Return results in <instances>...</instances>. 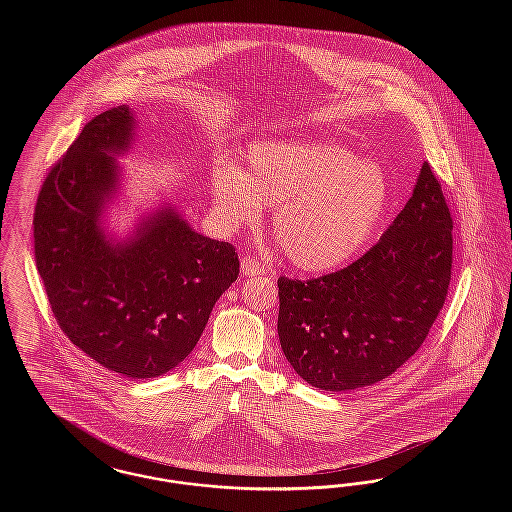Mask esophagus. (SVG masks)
<instances>
[{"instance_id": "esophagus-1", "label": "esophagus", "mask_w": 512, "mask_h": 512, "mask_svg": "<svg viewBox=\"0 0 512 512\" xmlns=\"http://www.w3.org/2000/svg\"><path fill=\"white\" fill-rule=\"evenodd\" d=\"M242 270H244L245 276H259V274L265 272V267L253 257H244L242 259Z\"/></svg>"}]
</instances>
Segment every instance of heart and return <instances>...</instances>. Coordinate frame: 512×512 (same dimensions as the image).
Here are the masks:
<instances>
[{
  "instance_id": "b5f03b06",
  "label": "heart",
  "mask_w": 512,
  "mask_h": 512,
  "mask_svg": "<svg viewBox=\"0 0 512 512\" xmlns=\"http://www.w3.org/2000/svg\"><path fill=\"white\" fill-rule=\"evenodd\" d=\"M211 192L230 230L257 224L263 205L274 207L272 236L305 272H326L353 259L384 220L391 195L380 165L322 140L253 144L244 172L215 163Z\"/></svg>"
}]
</instances>
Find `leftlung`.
<instances>
[{"label": "left lung", "instance_id": "1", "mask_svg": "<svg viewBox=\"0 0 512 512\" xmlns=\"http://www.w3.org/2000/svg\"><path fill=\"white\" fill-rule=\"evenodd\" d=\"M453 219L441 184L422 165L403 211L363 257L307 282L278 278V336L311 386H372L407 363L445 303Z\"/></svg>", "mask_w": 512, "mask_h": 512}]
</instances>
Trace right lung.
Returning <instances> with one entry per match:
<instances>
[{
    "label": "right lung",
    "instance_id": "add662e5",
    "mask_svg": "<svg viewBox=\"0 0 512 512\" xmlns=\"http://www.w3.org/2000/svg\"><path fill=\"white\" fill-rule=\"evenodd\" d=\"M126 105L88 122L51 167L34 209V257L65 336L126 378H157L199 341L240 274L234 245L205 238L176 209L144 217L128 240L105 230L134 136Z\"/></svg>",
    "mask_w": 512,
    "mask_h": 512
}]
</instances>
